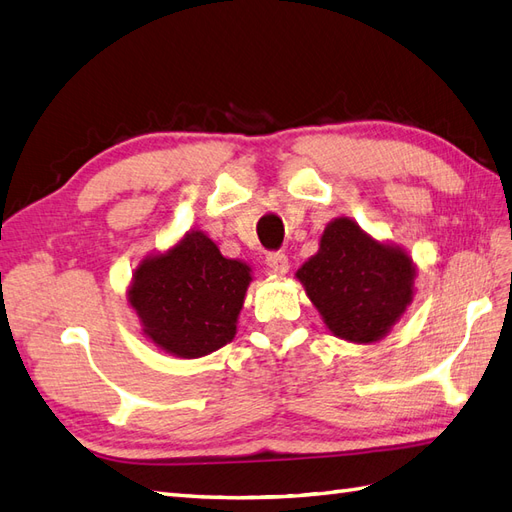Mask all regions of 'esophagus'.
<instances>
[{
	"label": "esophagus",
	"instance_id": "1",
	"mask_svg": "<svg viewBox=\"0 0 512 512\" xmlns=\"http://www.w3.org/2000/svg\"><path fill=\"white\" fill-rule=\"evenodd\" d=\"M266 264H268L272 275H285V272L290 270V261L285 253H270L266 257Z\"/></svg>",
	"mask_w": 512,
	"mask_h": 512
}]
</instances>
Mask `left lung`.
<instances>
[{
  "instance_id": "8db88e82",
  "label": "left lung",
  "mask_w": 512,
  "mask_h": 512,
  "mask_svg": "<svg viewBox=\"0 0 512 512\" xmlns=\"http://www.w3.org/2000/svg\"><path fill=\"white\" fill-rule=\"evenodd\" d=\"M296 279L327 329L355 344L379 342L414 299L417 266L406 248L379 242L351 218L331 220Z\"/></svg>"
}]
</instances>
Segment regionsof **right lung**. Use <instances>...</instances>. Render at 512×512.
<instances>
[{"label":"right lung","instance_id":"1","mask_svg":"<svg viewBox=\"0 0 512 512\" xmlns=\"http://www.w3.org/2000/svg\"><path fill=\"white\" fill-rule=\"evenodd\" d=\"M251 272L194 229L141 261L128 285V305L141 334L159 349L183 360L202 358L235 338Z\"/></svg>","mask_w":512,"mask_h":512}]
</instances>
